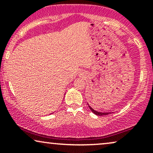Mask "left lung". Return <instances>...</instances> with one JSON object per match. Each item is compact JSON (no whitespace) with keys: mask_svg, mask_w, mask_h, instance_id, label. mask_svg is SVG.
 <instances>
[{"mask_svg":"<svg viewBox=\"0 0 153 153\" xmlns=\"http://www.w3.org/2000/svg\"><path fill=\"white\" fill-rule=\"evenodd\" d=\"M88 107L90 108L91 111L93 112V113H94L95 114H96L98 116H105V115H108V114H111V112H99V111H97L94 110V108H91V107L89 106V105H88Z\"/></svg>","mask_w":153,"mask_h":153,"instance_id":"left-lung-1","label":"left lung"}]
</instances>
